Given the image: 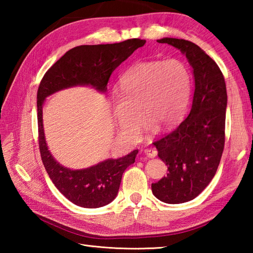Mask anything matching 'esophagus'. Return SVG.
<instances>
[{
	"label": "esophagus",
	"mask_w": 253,
	"mask_h": 253,
	"mask_svg": "<svg viewBox=\"0 0 253 253\" xmlns=\"http://www.w3.org/2000/svg\"><path fill=\"white\" fill-rule=\"evenodd\" d=\"M143 152H144V154H146L147 157H149V158H155V157H157V154H158L157 149H152V148L146 149Z\"/></svg>",
	"instance_id": "34e87169"
}]
</instances>
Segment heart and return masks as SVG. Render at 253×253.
Wrapping results in <instances>:
<instances>
[{
  "label": "heart",
  "mask_w": 253,
  "mask_h": 253,
  "mask_svg": "<svg viewBox=\"0 0 253 253\" xmlns=\"http://www.w3.org/2000/svg\"><path fill=\"white\" fill-rule=\"evenodd\" d=\"M191 75L179 60L139 62L120 80L113 96V114L120 129L135 135L142 124L159 129L175 125L185 114L191 94Z\"/></svg>",
  "instance_id": "1"
}]
</instances>
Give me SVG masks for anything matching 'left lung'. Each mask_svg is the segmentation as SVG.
<instances>
[{
  "instance_id": "8db88e82",
  "label": "left lung",
  "mask_w": 253,
  "mask_h": 253,
  "mask_svg": "<svg viewBox=\"0 0 253 253\" xmlns=\"http://www.w3.org/2000/svg\"><path fill=\"white\" fill-rule=\"evenodd\" d=\"M158 42L180 50L195 77L189 115L175 130L153 142L169 170L152 184L153 195L165 203L178 204L200 195L216 173L225 144L226 84L217 64L193 42L175 38Z\"/></svg>"
}]
</instances>
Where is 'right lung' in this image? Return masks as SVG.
<instances>
[{"instance_id":"add662e5","label":"right lung","mask_w":253,"mask_h":253,"mask_svg":"<svg viewBox=\"0 0 253 253\" xmlns=\"http://www.w3.org/2000/svg\"><path fill=\"white\" fill-rule=\"evenodd\" d=\"M146 40L129 39L113 44L79 45L66 52L42 78L37 93L38 131L42 162L58 190L78 207L95 209L114 200L123 173L135 163L138 150L120 159H109L84 169H69L56 162L47 149L42 106L46 96L74 85H92L105 92L112 73Z\"/></svg>"}]
</instances>
